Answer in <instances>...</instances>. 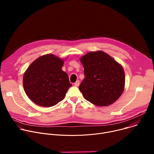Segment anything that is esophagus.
<instances>
[{
  "mask_svg": "<svg viewBox=\"0 0 154 154\" xmlns=\"http://www.w3.org/2000/svg\"><path fill=\"white\" fill-rule=\"evenodd\" d=\"M79 85H80V82H79V80L76 81V82L74 83V85H75V86H79Z\"/></svg>",
  "mask_w": 154,
  "mask_h": 154,
  "instance_id": "obj_1",
  "label": "esophagus"
}]
</instances>
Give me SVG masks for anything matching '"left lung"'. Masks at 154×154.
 <instances>
[{"instance_id":"1","label":"left lung","mask_w":154,"mask_h":154,"mask_svg":"<svg viewBox=\"0 0 154 154\" xmlns=\"http://www.w3.org/2000/svg\"><path fill=\"white\" fill-rule=\"evenodd\" d=\"M85 79L79 86L84 98L97 106H108L123 93L125 74L122 66L102 51L90 52L80 57Z\"/></svg>"}]
</instances>
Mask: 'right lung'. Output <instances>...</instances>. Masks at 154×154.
Masks as SVG:
<instances>
[{
    "label": "right lung",
    "mask_w": 154,
    "mask_h": 154,
    "mask_svg": "<svg viewBox=\"0 0 154 154\" xmlns=\"http://www.w3.org/2000/svg\"><path fill=\"white\" fill-rule=\"evenodd\" d=\"M64 61L53 54L35 60L25 72L23 86L27 96L36 104L45 107L61 101L72 86L61 68Z\"/></svg>",
    "instance_id": "right-lung-1"
}]
</instances>
